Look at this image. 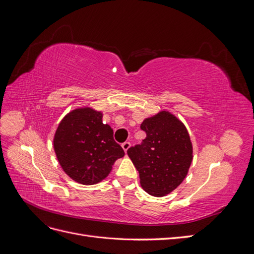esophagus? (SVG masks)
I'll return each instance as SVG.
<instances>
[{"instance_id": "34e87169", "label": "esophagus", "mask_w": 254, "mask_h": 254, "mask_svg": "<svg viewBox=\"0 0 254 254\" xmlns=\"http://www.w3.org/2000/svg\"><path fill=\"white\" fill-rule=\"evenodd\" d=\"M130 146H131V144H130V142H125V143L122 144V147H123V149L125 150V152H127V150L129 149Z\"/></svg>"}]
</instances>
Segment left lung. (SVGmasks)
<instances>
[{"label":"left lung","mask_w":254,"mask_h":254,"mask_svg":"<svg viewBox=\"0 0 254 254\" xmlns=\"http://www.w3.org/2000/svg\"><path fill=\"white\" fill-rule=\"evenodd\" d=\"M146 139L127 153L139 172L142 188L151 196L170 194L186 178L193 160L188 130L175 115L161 111L144 120Z\"/></svg>","instance_id":"obj_1"}]
</instances>
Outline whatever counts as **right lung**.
I'll return each mask as SVG.
<instances>
[{
	"mask_svg": "<svg viewBox=\"0 0 254 254\" xmlns=\"http://www.w3.org/2000/svg\"><path fill=\"white\" fill-rule=\"evenodd\" d=\"M102 112L79 108L67 113L54 136V149L64 173L76 182L92 186L105 179L125 152L103 124Z\"/></svg>",
	"mask_w": 254,
	"mask_h": 254,
	"instance_id": "add662e5",
	"label": "right lung"
}]
</instances>
